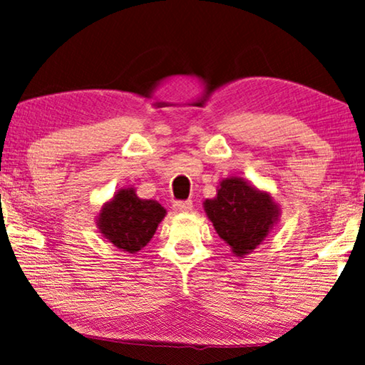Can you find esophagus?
I'll use <instances>...</instances> for the list:
<instances>
[{"mask_svg":"<svg viewBox=\"0 0 365 365\" xmlns=\"http://www.w3.org/2000/svg\"><path fill=\"white\" fill-rule=\"evenodd\" d=\"M173 210L175 212H190L192 210V202L190 200L173 202Z\"/></svg>","mask_w":365,"mask_h":365,"instance_id":"esophagus-1","label":"esophagus"}]
</instances>
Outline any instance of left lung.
<instances>
[{
  "label": "left lung",
  "instance_id": "left-lung-1",
  "mask_svg": "<svg viewBox=\"0 0 365 365\" xmlns=\"http://www.w3.org/2000/svg\"><path fill=\"white\" fill-rule=\"evenodd\" d=\"M207 217L235 255H247L265 240L279 220V205L244 178L222 180L217 197L205 200Z\"/></svg>",
  "mask_w": 365,
  "mask_h": 365
}]
</instances>
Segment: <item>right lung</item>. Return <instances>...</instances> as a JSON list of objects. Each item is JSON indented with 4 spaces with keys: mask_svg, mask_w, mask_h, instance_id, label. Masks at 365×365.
<instances>
[{
    "mask_svg": "<svg viewBox=\"0 0 365 365\" xmlns=\"http://www.w3.org/2000/svg\"><path fill=\"white\" fill-rule=\"evenodd\" d=\"M165 213L167 210L158 202L142 200L135 188H123L105 203L96 223L110 244L135 254L152 240Z\"/></svg>",
    "mask_w": 365,
    "mask_h": 365,
    "instance_id": "obj_1",
    "label": "right lung"
}]
</instances>
